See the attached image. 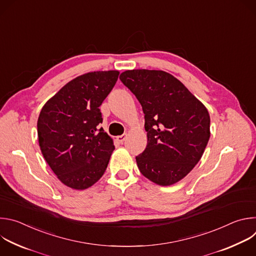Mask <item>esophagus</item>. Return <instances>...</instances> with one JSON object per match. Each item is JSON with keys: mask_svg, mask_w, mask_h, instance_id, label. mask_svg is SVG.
<instances>
[{"mask_svg": "<svg viewBox=\"0 0 256 256\" xmlns=\"http://www.w3.org/2000/svg\"><path fill=\"white\" fill-rule=\"evenodd\" d=\"M126 138V134H122V136H116V140L120 142H124V140Z\"/></svg>", "mask_w": 256, "mask_h": 256, "instance_id": "obj_1", "label": "esophagus"}]
</instances>
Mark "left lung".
Returning a JSON list of instances; mask_svg holds the SVG:
<instances>
[{
	"label": "left lung",
	"instance_id": "left-lung-1",
	"mask_svg": "<svg viewBox=\"0 0 256 256\" xmlns=\"http://www.w3.org/2000/svg\"><path fill=\"white\" fill-rule=\"evenodd\" d=\"M120 79L134 94L144 114L148 144L136 157L140 173L158 186L176 184L204 152L210 136L208 109L164 70H128Z\"/></svg>",
	"mask_w": 256,
	"mask_h": 256
}]
</instances>
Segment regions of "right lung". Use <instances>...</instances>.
<instances>
[{
  "instance_id": "right-lung-1",
  "label": "right lung",
  "mask_w": 256,
  "mask_h": 256,
  "mask_svg": "<svg viewBox=\"0 0 256 256\" xmlns=\"http://www.w3.org/2000/svg\"><path fill=\"white\" fill-rule=\"evenodd\" d=\"M118 70H98L66 83L42 107L38 120L42 153L58 178L83 190L102 177L114 150L99 124V106L114 87Z\"/></svg>"
}]
</instances>
